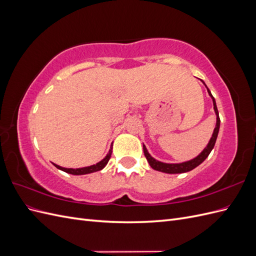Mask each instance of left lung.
Returning <instances> with one entry per match:
<instances>
[{
	"mask_svg": "<svg viewBox=\"0 0 256 256\" xmlns=\"http://www.w3.org/2000/svg\"><path fill=\"white\" fill-rule=\"evenodd\" d=\"M205 84V83H204ZM206 86V85H205ZM208 90V94L210 95V97L212 98V102H214V112L216 114V128L214 130V134H212V136L210 138V141H209L208 145L206 146V148L200 152L198 156L194 159H192L190 161H187V162H182V164H164V162H160V161H157L156 159H154L150 154H148V152H147L145 145H143V150H144V154L145 157L147 159V161H148L150 166L154 168L156 170V171H160V172H164V173H168V174H177V173H184V172H189L191 171V170H193L194 168H196L198 166H200L202 162L208 157V154H210V152L212 150L214 146V143H216V136H218V132H219V128H220V118H219V112H218V109H216V100L214 98L212 97L210 90Z\"/></svg>",
	"mask_w": 256,
	"mask_h": 256,
	"instance_id": "left-lung-1",
	"label": "left lung"
}]
</instances>
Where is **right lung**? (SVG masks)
Here are the masks:
<instances>
[{"label": "right lung", "mask_w": 256, "mask_h": 256, "mask_svg": "<svg viewBox=\"0 0 256 256\" xmlns=\"http://www.w3.org/2000/svg\"><path fill=\"white\" fill-rule=\"evenodd\" d=\"M111 154H112V147L111 150H109V154H106V158L104 160H102L100 162H98V164H94V166H86V168H62L60 166H56L54 164V166H56L58 168L62 170V171H64L66 173H69V174H72V175H84V174H90V173H94V172H97V171H100V170H102L108 162H109L110 158H111Z\"/></svg>", "instance_id": "right-lung-1"}]
</instances>
